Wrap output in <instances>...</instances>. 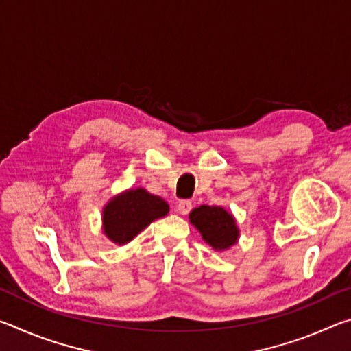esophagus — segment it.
Wrapping results in <instances>:
<instances>
[{
	"instance_id": "1",
	"label": "esophagus",
	"mask_w": 351,
	"mask_h": 351,
	"mask_svg": "<svg viewBox=\"0 0 351 351\" xmlns=\"http://www.w3.org/2000/svg\"><path fill=\"white\" fill-rule=\"evenodd\" d=\"M176 210L181 213V215H187V213L192 210V201L189 199H181L176 206Z\"/></svg>"
}]
</instances>
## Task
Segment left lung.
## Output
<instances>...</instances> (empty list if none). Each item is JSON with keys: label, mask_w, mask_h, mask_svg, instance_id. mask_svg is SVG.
<instances>
[{"label": "left lung", "mask_w": 351, "mask_h": 351, "mask_svg": "<svg viewBox=\"0 0 351 351\" xmlns=\"http://www.w3.org/2000/svg\"><path fill=\"white\" fill-rule=\"evenodd\" d=\"M189 219L215 251H226L239 240L240 232L235 218L223 207L203 204L190 212Z\"/></svg>", "instance_id": "left-lung-1"}]
</instances>
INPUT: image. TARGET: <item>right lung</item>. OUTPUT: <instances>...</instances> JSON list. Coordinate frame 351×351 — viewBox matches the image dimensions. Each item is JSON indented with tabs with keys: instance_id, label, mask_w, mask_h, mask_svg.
<instances>
[{
	"instance_id": "add662e5",
	"label": "right lung",
	"mask_w": 351,
	"mask_h": 351,
	"mask_svg": "<svg viewBox=\"0 0 351 351\" xmlns=\"http://www.w3.org/2000/svg\"><path fill=\"white\" fill-rule=\"evenodd\" d=\"M169 213V204L145 189H130L104 207V234L116 245H127L156 218Z\"/></svg>"
}]
</instances>
